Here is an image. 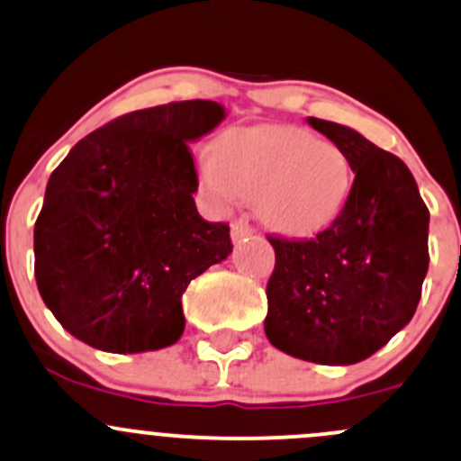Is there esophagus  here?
<instances>
[{"instance_id": "esophagus-1", "label": "esophagus", "mask_w": 461, "mask_h": 461, "mask_svg": "<svg viewBox=\"0 0 461 461\" xmlns=\"http://www.w3.org/2000/svg\"><path fill=\"white\" fill-rule=\"evenodd\" d=\"M251 234H254V227L249 225L247 218H236V221L231 222V239L234 240H243Z\"/></svg>"}]
</instances>
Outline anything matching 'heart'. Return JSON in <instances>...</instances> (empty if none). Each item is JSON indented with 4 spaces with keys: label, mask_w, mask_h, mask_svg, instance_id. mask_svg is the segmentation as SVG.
Listing matches in <instances>:
<instances>
[{
    "label": "heart",
    "mask_w": 461,
    "mask_h": 461,
    "mask_svg": "<svg viewBox=\"0 0 461 461\" xmlns=\"http://www.w3.org/2000/svg\"><path fill=\"white\" fill-rule=\"evenodd\" d=\"M353 163L338 143L294 125L236 128L198 157L203 190L216 203L256 201L269 230L313 236L345 210Z\"/></svg>",
    "instance_id": "1"
}]
</instances>
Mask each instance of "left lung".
Returning a JSON list of instances; mask_svg holds the SVG:
<instances>
[{"instance_id": "obj_1", "label": "left lung", "mask_w": 461, "mask_h": 461, "mask_svg": "<svg viewBox=\"0 0 461 461\" xmlns=\"http://www.w3.org/2000/svg\"><path fill=\"white\" fill-rule=\"evenodd\" d=\"M353 163L342 214L312 240L267 236L269 342L318 365H356L413 318L429 269V210L411 169L347 125L309 116Z\"/></svg>"}]
</instances>
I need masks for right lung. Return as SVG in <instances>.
I'll return each instance as SVG.
<instances>
[{
    "instance_id": "right-lung-1",
    "label": "right lung",
    "mask_w": 461,
    "mask_h": 461,
    "mask_svg": "<svg viewBox=\"0 0 461 461\" xmlns=\"http://www.w3.org/2000/svg\"><path fill=\"white\" fill-rule=\"evenodd\" d=\"M225 119L194 99L119 116L50 174L35 222L43 303L77 340L143 353L183 336V292L231 254L230 225L203 221L192 141Z\"/></svg>"
}]
</instances>
